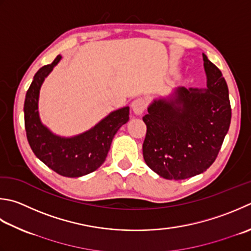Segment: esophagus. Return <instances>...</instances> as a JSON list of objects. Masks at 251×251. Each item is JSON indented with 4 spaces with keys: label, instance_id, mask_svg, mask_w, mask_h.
<instances>
[{
    "label": "esophagus",
    "instance_id": "esophagus-1",
    "mask_svg": "<svg viewBox=\"0 0 251 251\" xmlns=\"http://www.w3.org/2000/svg\"><path fill=\"white\" fill-rule=\"evenodd\" d=\"M147 107V101L144 98H138L131 104V109L136 115H141Z\"/></svg>",
    "mask_w": 251,
    "mask_h": 251
}]
</instances>
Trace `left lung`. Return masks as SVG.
I'll list each match as a JSON object with an SVG mask.
<instances>
[{"instance_id":"obj_1","label":"left lung","mask_w":251,"mask_h":251,"mask_svg":"<svg viewBox=\"0 0 251 251\" xmlns=\"http://www.w3.org/2000/svg\"><path fill=\"white\" fill-rule=\"evenodd\" d=\"M203 56L205 89L179 87L171 99L154 100L142 120L147 165L166 179H185L207 171L226 136L232 109L222 73Z\"/></svg>"}]
</instances>
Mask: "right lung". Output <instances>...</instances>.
Listing matches in <instances>:
<instances>
[{"instance_id":"add662e5","label":"right lung","mask_w":251,"mask_h":251,"mask_svg":"<svg viewBox=\"0 0 251 251\" xmlns=\"http://www.w3.org/2000/svg\"><path fill=\"white\" fill-rule=\"evenodd\" d=\"M61 58L57 55L34 75L24 104L25 129L30 148L39 160L62 176L79 177L96 171L105 161L113 137L129 120V107L110 113L95 127L78 136L65 138L54 135L40 121L38 101L44 78Z\"/></svg>"}]
</instances>
